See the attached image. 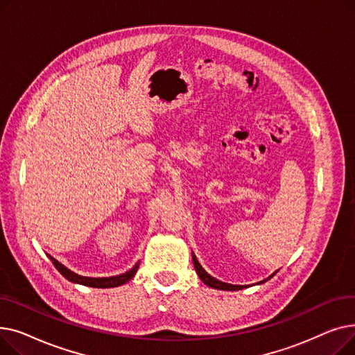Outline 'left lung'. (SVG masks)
Listing matches in <instances>:
<instances>
[{
	"mask_svg": "<svg viewBox=\"0 0 355 355\" xmlns=\"http://www.w3.org/2000/svg\"><path fill=\"white\" fill-rule=\"evenodd\" d=\"M193 262H194V268H196V272H197V275L200 276V279L201 281L206 284L207 286H210V288H214V289H220V291H240V289H243V288H246V286H240V285H230V284H225V282H221V281H217V279H214L213 276H210L206 270H204L202 268H201V265L198 263V260H197V257L193 254ZM276 273V272H275ZM273 273V275H275ZM272 275V276H273ZM272 276H269L268 279H270ZM266 279V281H268ZM265 281H262L260 284H263Z\"/></svg>",
	"mask_w": 355,
	"mask_h": 355,
	"instance_id": "left-lung-1",
	"label": "left lung"
}]
</instances>
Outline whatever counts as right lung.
<instances>
[{
  "label": "right lung",
  "mask_w": 355,
  "mask_h": 355,
  "mask_svg": "<svg viewBox=\"0 0 355 355\" xmlns=\"http://www.w3.org/2000/svg\"><path fill=\"white\" fill-rule=\"evenodd\" d=\"M49 257H50V260L53 262L54 268L58 269L67 279V281L74 282V284H80V285H85V286H90V288H115V286L123 285V284H126L128 281H130V279L135 276V273L138 270V266H139V265H135L129 272H126L123 275H119V276H112V277H86V276H80V275H76L74 272L69 270L66 266L59 263L54 257H51V256H49Z\"/></svg>",
  "instance_id": "obj_1"
}]
</instances>
